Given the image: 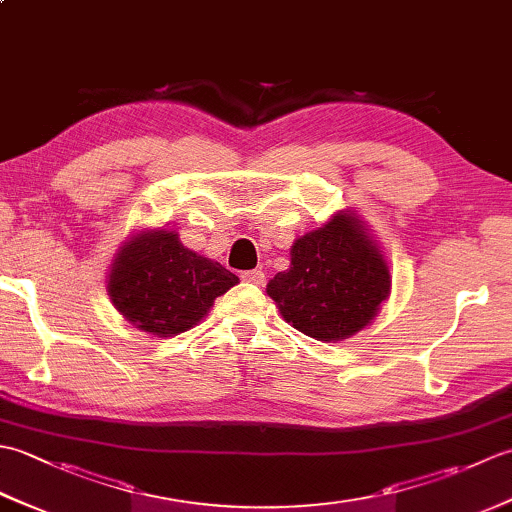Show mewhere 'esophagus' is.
I'll list each match as a JSON object with an SVG mask.
<instances>
[{"label":"esophagus","instance_id":"esophagus-1","mask_svg":"<svg viewBox=\"0 0 512 512\" xmlns=\"http://www.w3.org/2000/svg\"><path fill=\"white\" fill-rule=\"evenodd\" d=\"M242 279H244V281H248V284L262 286L264 281H266V275H264V270L255 268V270H246V273H242Z\"/></svg>","mask_w":512,"mask_h":512}]
</instances>
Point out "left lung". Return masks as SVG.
<instances>
[{
  "label": "left lung",
  "mask_w": 512,
  "mask_h": 512,
  "mask_svg": "<svg viewBox=\"0 0 512 512\" xmlns=\"http://www.w3.org/2000/svg\"><path fill=\"white\" fill-rule=\"evenodd\" d=\"M292 328L323 343L345 341L389 299L391 273L378 239L354 209L336 211L290 248V268L266 286Z\"/></svg>",
  "instance_id": "left-lung-1"
}]
</instances>
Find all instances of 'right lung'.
<instances>
[{
    "label": "right lung",
    "mask_w": 512,
    "mask_h": 512,
    "mask_svg": "<svg viewBox=\"0 0 512 512\" xmlns=\"http://www.w3.org/2000/svg\"><path fill=\"white\" fill-rule=\"evenodd\" d=\"M237 275L180 242L173 228H140L118 246L107 295L123 317L158 339L198 325Z\"/></svg>",
    "instance_id": "1"
}]
</instances>
